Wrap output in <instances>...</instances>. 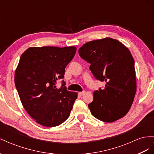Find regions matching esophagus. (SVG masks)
<instances>
[{"instance_id":"1","label":"esophagus","mask_w":154,"mask_h":154,"mask_svg":"<svg viewBox=\"0 0 154 154\" xmlns=\"http://www.w3.org/2000/svg\"><path fill=\"white\" fill-rule=\"evenodd\" d=\"M85 91H83V92H79V96H83V95H84V94H85Z\"/></svg>"}]
</instances>
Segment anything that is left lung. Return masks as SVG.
<instances>
[{
	"instance_id": "8db88e82",
	"label": "left lung",
	"mask_w": 154,
	"mask_h": 154,
	"mask_svg": "<svg viewBox=\"0 0 154 154\" xmlns=\"http://www.w3.org/2000/svg\"><path fill=\"white\" fill-rule=\"evenodd\" d=\"M80 57L89 64L97 80L105 82L104 88L94 92L88 104L92 115L105 122H113L129 111L135 96V61L121 42L105 38L86 43L79 49Z\"/></svg>"
}]
</instances>
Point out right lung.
Instances as JSON below:
<instances>
[{
	"label": "right lung",
	"mask_w": 154,
	"mask_h": 154,
	"mask_svg": "<svg viewBox=\"0 0 154 154\" xmlns=\"http://www.w3.org/2000/svg\"><path fill=\"white\" fill-rule=\"evenodd\" d=\"M75 47H30L20 57L15 85L22 105L38 124L54 127L70 115L77 93L69 92L62 81L66 66L76 53Z\"/></svg>",
	"instance_id": "add662e5"
}]
</instances>
